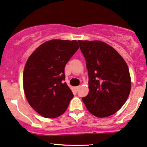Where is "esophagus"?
Here are the masks:
<instances>
[{"label": "esophagus", "mask_w": 147, "mask_h": 147, "mask_svg": "<svg viewBox=\"0 0 147 147\" xmlns=\"http://www.w3.org/2000/svg\"><path fill=\"white\" fill-rule=\"evenodd\" d=\"M79 88H80V86H76V87H74V90H75V91L77 92Z\"/></svg>", "instance_id": "1"}]
</instances>
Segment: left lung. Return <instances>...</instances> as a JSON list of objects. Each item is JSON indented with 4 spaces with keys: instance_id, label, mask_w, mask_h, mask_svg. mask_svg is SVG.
Here are the masks:
<instances>
[{
    "instance_id": "1",
    "label": "left lung",
    "mask_w": 147,
    "mask_h": 147,
    "mask_svg": "<svg viewBox=\"0 0 147 147\" xmlns=\"http://www.w3.org/2000/svg\"><path fill=\"white\" fill-rule=\"evenodd\" d=\"M86 62L89 91L82 97L87 110L99 118L123 106L131 90L129 69L112 47L101 41H78Z\"/></svg>"
}]
</instances>
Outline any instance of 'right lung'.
<instances>
[{
    "label": "right lung",
    "mask_w": 147,
    "mask_h": 147,
    "mask_svg": "<svg viewBox=\"0 0 147 147\" xmlns=\"http://www.w3.org/2000/svg\"><path fill=\"white\" fill-rule=\"evenodd\" d=\"M77 41L52 39L39 46L25 65L23 86L28 104L45 118L66 111L72 91L65 78V67L78 50Z\"/></svg>",
    "instance_id": "obj_1"
}]
</instances>
